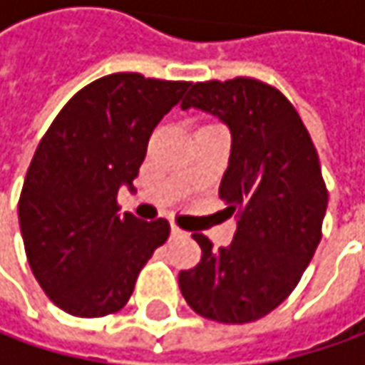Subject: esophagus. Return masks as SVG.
Wrapping results in <instances>:
<instances>
[{"label":"esophagus","instance_id":"esophagus-1","mask_svg":"<svg viewBox=\"0 0 365 365\" xmlns=\"http://www.w3.org/2000/svg\"><path fill=\"white\" fill-rule=\"evenodd\" d=\"M170 233H173V235H175V237H176V235H182V233H185V232H182V230H178L176 225H170Z\"/></svg>","mask_w":365,"mask_h":365}]
</instances>
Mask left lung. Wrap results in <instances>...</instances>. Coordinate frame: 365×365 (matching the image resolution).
<instances>
[{
	"label": "left lung",
	"instance_id": "8db88e82",
	"mask_svg": "<svg viewBox=\"0 0 365 365\" xmlns=\"http://www.w3.org/2000/svg\"><path fill=\"white\" fill-rule=\"evenodd\" d=\"M223 121L232 133L219 197L237 230L213 250L203 233L201 262L178 274L189 307L217 323H252L299 284L321 242L327 189L304 123L287 97L256 78L195 83L180 103Z\"/></svg>",
	"mask_w": 365,
	"mask_h": 365
}]
</instances>
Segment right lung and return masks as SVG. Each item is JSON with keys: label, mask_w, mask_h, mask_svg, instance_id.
<instances>
[{"label": "right lung", "mask_w": 365, "mask_h": 365, "mask_svg": "<svg viewBox=\"0 0 365 365\" xmlns=\"http://www.w3.org/2000/svg\"><path fill=\"white\" fill-rule=\"evenodd\" d=\"M190 83L115 73L93 81L40 140L18 203L26 256L38 284L64 313H118L140 270L170 233L166 219L120 215L148 140Z\"/></svg>", "instance_id": "1"}]
</instances>
